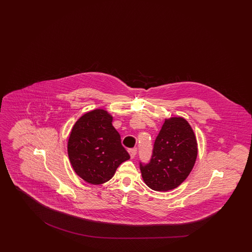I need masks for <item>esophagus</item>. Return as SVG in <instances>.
<instances>
[{
    "mask_svg": "<svg viewBox=\"0 0 252 252\" xmlns=\"http://www.w3.org/2000/svg\"><path fill=\"white\" fill-rule=\"evenodd\" d=\"M128 153H129L130 158H135V156L137 154V150H136V149H130V150H128Z\"/></svg>",
    "mask_w": 252,
    "mask_h": 252,
    "instance_id": "obj_1",
    "label": "esophagus"
}]
</instances>
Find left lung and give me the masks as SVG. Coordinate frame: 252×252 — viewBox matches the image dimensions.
Returning a JSON list of instances; mask_svg holds the SVG:
<instances>
[{"instance_id": "obj_1", "label": "left lung", "mask_w": 252, "mask_h": 252, "mask_svg": "<svg viewBox=\"0 0 252 252\" xmlns=\"http://www.w3.org/2000/svg\"><path fill=\"white\" fill-rule=\"evenodd\" d=\"M196 157L197 142L191 126L181 117L168 119L156 138L150 162H139L142 178L152 190H172L186 180Z\"/></svg>"}]
</instances>
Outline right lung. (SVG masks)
Here are the masks:
<instances>
[{"label": "right lung", "instance_id": "add662e5", "mask_svg": "<svg viewBox=\"0 0 252 252\" xmlns=\"http://www.w3.org/2000/svg\"><path fill=\"white\" fill-rule=\"evenodd\" d=\"M113 117L102 109L83 115L72 128L67 152L75 173L92 185L107 182L130 158L113 127Z\"/></svg>", "mask_w": 252, "mask_h": 252}]
</instances>
